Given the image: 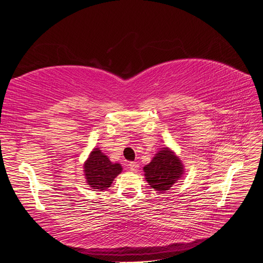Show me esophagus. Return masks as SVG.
Instances as JSON below:
<instances>
[{
	"instance_id": "obj_1",
	"label": "esophagus",
	"mask_w": 263,
	"mask_h": 263,
	"mask_svg": "<svg viewBox=\"0 0 263 263\" xmlns=\"http://www.w3.org/2000/svg\"><path fill=\"white\" fill-rule=\"evenodd\" d=\"M128 166H129V169H130L132 171H136V170L139 168V164H138L137 162H130V163L128 164Z\"/></svg>"
}]
</instances>
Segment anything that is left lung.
I'll return each mask as SVG.
<instances>
[{
    "label": "left lung",
    "instance_id": "8db88e82",
    "mask_svg": "<svg viewBox=\"0 0 263 263\" xmlns=\"http://www.w3.org/2000/svg\"><path fill=\"white\" fill-rule=\"evenodd\" d=\"M144 171L149 185L159 192H163L168 191L173 183L180 179L183 165L172 151L164 148L159 151L153 161L145 166Z\"/></svg>",
    "mask_w": 263,
    "mask_h": 263
}]
</instances>
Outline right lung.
Returning a JSON list of instances; mask_svg holds the SVG:
<instances>
[{
  "label": "right lung",
  "instance_id": "1",
  "mask_svg": "<svg viewBox=\"0 0 263 263\" xmlns=\"http://www.w3.org/2000/svg\"><path fill=\"white\" fill-rule=\"evenodd\" d=\"M84 171L86 181L91 187L104 191L112 184L117 174L122 172V166L118 163L110 162L109 159L97 148L86 160Z\"/></svg>",
  "mask_w": 263,
  "mask_h": 263
}]
</instances>
